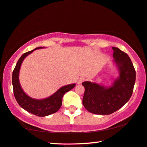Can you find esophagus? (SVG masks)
<instances>
[{"mask_svg":"<svg viewBox=\"0 0 147 147\" xmlns=\"http://www.w3.org/2000/svg\"><path fill=\"white\" fill-rule=\"evenodd\" d=\"M86 80V78L85 77H81L80 78V79L78 80V83L79 84H81L82 83H83V82H84Z\"/></svg>","mask_w":147,"mask_h":147,"instance_id":"obj_1","label":"esophagus"}]
</instances>
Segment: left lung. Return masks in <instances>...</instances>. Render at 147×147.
Masks as SVG:
<instances>
[{"label": "left lung", "mask_w": 147, "mask_h": 147, "mask_svg": "<svg viewBox=\"0 0 147 147\" xmlns=\"http://www.w3.org/2000/svg\"><path fill=\"white\" fill-rule=\"evenodd\" d=\"M113 63L118 70L119 77L109 87L85 81L83 98L84 107L89 112L99 115L111 114L126 104L132 96L136 81V71L128 54L116 47Z\"/></svg>", "instance_id": "left-lung-1"}]
</instances>
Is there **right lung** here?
<instances>
[{"instance_id": "1", "label": "right lung", "mask_w": 147, "mask_h": 147, "mask_svg": "<svg viewBox=\"0 0 147 147\" xmlns=\"http://www.w3.org/2000/svg\"><path fill=\"white\" fill-rule=\"evenodd\" d=\"M43 47L35 48L34 50L23 54L17 62L16 66L13 72L12 83L15 99L19 105L28 112L36 115L37 116L44 117L56 113L58 111L62 105V97L66 92L69 91L75 87L76 84H70L60 88L53 95L47 98L42 99H37L31 98L23 91L19 83V75L21 64L25 58L29 54L32 53L37 49H42Z\"/></svg>"}]
</instances>
